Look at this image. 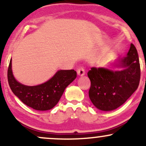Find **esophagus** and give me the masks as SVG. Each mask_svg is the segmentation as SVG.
I'll return each mask as SVG.
<instances>
[{
    "label": "esophagus",
    "mask_w": 146,
    "mask_h": 146,
    "mask_svg": "<svg viewBox=\"0 0 146 146\" xmlns=\"http://www.w3.org/2000/svg\"><path fill=\"white\" fill-rule=\"evenodd\" d=\"M78 75L79 76H83V75H85V71H84V68L82 67H80L78 69Z\"/></svg>",
    "instance_id": "34e87169"
}]
</instances>
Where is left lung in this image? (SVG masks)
<instances>
[{"instance_id": "8db88e82", "label": "left lung", "mask_w": 146, "mask_h": 146, "mask_svg": "<svg viewBox=\"0 0 146 146\" xmlns=\"http://www.w3.org/2000/svg\"><path fill=\"white\" fill-rule=\"evenodd\" d=\"M117 62L115 66L123 68L121 71L92 67L87 73L91 83L88 95L99 110L116 109L126 102L139 84L140 64L135 45L130 44L127 56Z\"/></svg>"}]
</instances>
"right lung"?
Instances as JSON below:
<instances>
[{
	"label": "right lung",
	"instance_id": "obj_1",
	"mask_svg": "<svg viewBox=\"0 0 146 146\" xmlns=\"http://www.w3.org/2000/svg\"><path fill=\"white\" fill-rule=\"evenodd\" d=\"M74 70H60L46 82L37 86H26L15 79L11 69V59L7 71L8 82L14 94L25 104L37 110L53 108L59 102L65 88L76 78Z\"/></svg>",
	"mask_w": 146,
	"mask_h": 146
}]
</instances>
